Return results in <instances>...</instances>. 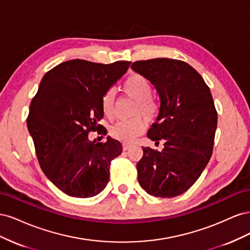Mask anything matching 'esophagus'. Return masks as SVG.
Masks as SVG:
<instances>
[{
    "label": "esophagus",
    "instance_id": "1",
    "mask_svg": "<svg viewBox=\"0 0 250 250\" xmlns=\"http://www.w3.org/2000/svg\"><path fill=\"white\" fill-rule=\"evenodd\" d=\"M131 147V145H130V144H126V143H124L123 144V150H128V149H129Z\"/></svg>",
    "mask_w": 250,
    "mask_h": 250
}]
</instances>
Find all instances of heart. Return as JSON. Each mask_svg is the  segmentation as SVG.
Here are the masks:
<instances>
[{"instance_id":"b5f03b06","label":"heart","mask_w":250,"mask_h":250,"mask_svg":"<svg viewBox=\"0 0 250 250\" xmlns=\"http://www.w3.org/2000/svg\"><path fill=\"white\" fill-rule=\"evenodd\" d=\"M123 90L135 100L129 120H121L110 127V135L118 141L130 143L141 135L145 130L146 125L143 117L148 122L157 118L160 113V104L151 96L152 85L150 81L141 74H132L123 83ZM115 92L108 89L102 95L101 107L106 117H111Z\"/></svg>"}]
</instances>
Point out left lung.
I'll use <instances>...</instances> for the list:
<instances>
[{
	"label": "left lung",
	"mask_w": 250,
	"mask_h": 250,
	"mask_svg": "<svg viewBox=\"0 0 250 250\" xmlns=\"http://www.w3.org/2000/svg\"><path fill=\"white\" fill-rule=\"evenodd\" d=\"M131 69L160 95V113L147 135L165 146L161 152L143 148L139 183L150 195L175 197L195 184L213 153L218 119L213 97L200 74L181 60H140Z\"/></svg>",
	"instance_id": "8db88e82"
}]
</instances>
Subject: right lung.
<instances>
[{
  "instance_id": "obj_1",
  "label": "right lung",
  "mask_w": 250,
  "mask_h": 250,
  "mask_svg": "<svg viewBox=\"0 0 250 250\" xmlns=\"http://www.w3.org/2000/svg\"><path fill=\"white\" fill-rule=\"evenodd\" d=\"M129 64L73 59L53 67L41 81L27 127L44 175L66 195L93 197L108 183L110 163L122 153V144L110 137L97 143L88 133L106 135L98 124L103 118L101 98Z\"/></svg>"
}]
</instances>
